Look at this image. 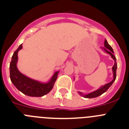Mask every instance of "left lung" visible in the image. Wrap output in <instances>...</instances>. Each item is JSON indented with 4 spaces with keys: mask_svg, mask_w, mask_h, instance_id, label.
<instances>
[{
    "mask_svg": "<svg viewBox=\"0 0 129 129\" xmlns=\"http://www.w3.org/2000/svg\"><path fill=\"white\" fill-rule=\"evenodd\" d=\"M104 45H105V47L104 48V50L106 52H107V53H109V54H110V55H111V57L112 58H113V59L114 60V65L113 66V67H112V70H113V74H114V79L112 81H110V83H107V84H106L105 85H104L103 86H102V87H101L100 88V89L97 90L96 91H94V92H91V93H90V94H87V95H83V96L85 97V98H96V97H98L100 96V95H101V94H103L104 92H105L107 90L109 89V87H110V86H111L112 85V83L114 82L115 79H116V69H117V62H116V57L114 56V55L113 54L114 53V51L113 50H112V48L111 46H110L109 44V43H107V40H105V43H104ZM79 94H82L81 93H80L79 92Z\"/></svg>",
    "mask_w": 129,
    "mask_h": 129,
    "instance_id": "obj_1",
    "label": "left lung"
}]
</instances>
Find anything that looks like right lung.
<instances>
[{
    "label": "right lung",
    "mask_w": 129,
    "mask_h": 129,
    "mask_svg": "<svg viewBox=\"0 0 129 129\" xmlns=\"http://www.w3.org/2000/svg\"><path fill=\"white\" fill-rule=\"evenodd\" d=\"M22 48V44H20L17 50L15 51L11 58V61L10 64V79L11 82L19 91L28 96L41 97L46 95L53 88L57 77L58 72L55 73L51 80L48 83H39L21 74L17 68V53Z\"/></svg>",
    "instance_id": "right-lung-1"
}]
</instances>
